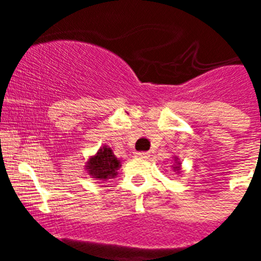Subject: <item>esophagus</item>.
I'll use <instances>...</instances> for the list:
<instances>
[{"label": "esophagus", "mask_w": 261, "mask_h": 261, "mask_svg": "<svg viewBox=\"0 0 261 261\" xmlns=\"http://www.w3.org/2000/svg\"><path fill=\"white\" fill-rule=\"evenodd\" d=\"M135 156L136 158H140V159H147V158L150 156L149 154L145 151H139V152H135Z\"/></svg>", "instance_id": "1"}]
</instances>
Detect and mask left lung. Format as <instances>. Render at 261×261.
<instances>
[{
  "label": "left lung",
  "instance_id": "8db88e82",
  "mask_svg": "<svg viewBox=\"0 0 261 261\" xmlns=\"http://www.w3.org/2000/svg\"><path fill=\"white\" fill-rule=\"evenodd\" d=\"M173 165H172V168H173V172H175V174H180V172H181V163H180V160H179V158L178 156H173Z\"/></svg>",
  "mask_w": 261,
  "mask_h": 261
}]
</instances>
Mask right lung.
Returning a JSON list of instances; mask_svg holds the SVG:
<instances>
[{
    "label": "right lung",
    "mask_w": 261,
    "mask_h": 261,
    "mask_svg": "<svg viewBox=\"0 0 261 261\" xmlns=\"http://www.w3.org/2000/svg\"><path fill=\"white\" fill-rule=\"evenodd\" d=\"M121 160L115 156L111 147L101 146L94 155H91L86 163L87 174L96 180L106 181L117 177Z\"/></svg>",
    "instance_id": "add662e5"
}]
</instances>
